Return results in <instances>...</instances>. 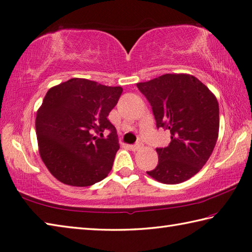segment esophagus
<instances>
[{
    "label": "esophagus",
    "mask_w": 252,
    "mask_h": 252,
    "mask_svg": "<svg viewBox=\"0 0 252 252\" xmlns=\"http://www.w3.org/2000/svg\"><path fill=\"white\" fill-rule=\"evenodd\" d=\"M141 144L140 143H136V144H132V145H130V149L132 150V151H137L139 149H141Z\"/></svg>",
    "instance_id": "esophagus-1"
}]
</instances>
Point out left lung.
<instances>
[{"mask_svg":"<svg viewBox=\"0 0 252 252\" xmlns=\"http://www.w3.org/2000/svg\"><path fill=\"white\" fill-rule=\"evenodd\" d=\"M136 86L150 102L157 129L170 132L169 145L156 149L158 164L146 172L166 185L188 180L205 165L218 141L216 97L188 74H165Z\"/></svg>","mask_w":252,"mask_h":252,"instance_id":"1","label":"left lung"}]
</instances>
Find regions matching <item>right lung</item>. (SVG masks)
<instances>
[{
	"label": "right lung",
	"mask_w": 252,
	"mask_h": 252,
	"mask_svg": "<svg viewBox=\"0 0 252 252\" xmlns=\"http://www.w3.org/2000/svg\"><path fill=\"white\" fill-rule=\"evenodd\" d=\"M122 94L85 78H71L48 91L36 117L41 159L63 184L88 187L105 179L120 149L116 127L108 120ZM110 131L107 138L94 132Z\"/></svg>",
	"instance_id": "1"
}]
</instances>
